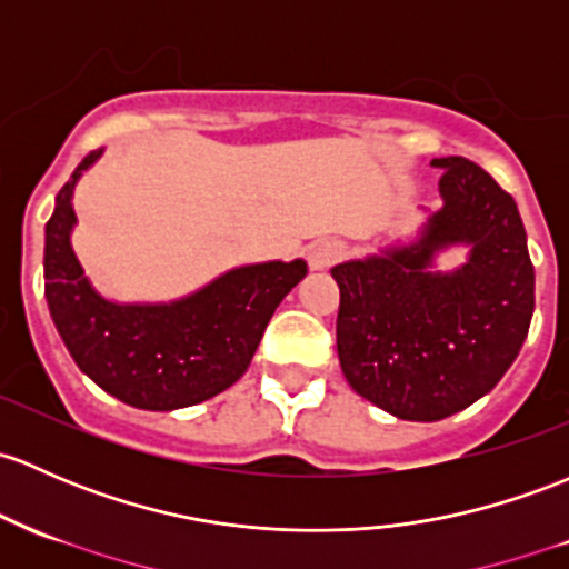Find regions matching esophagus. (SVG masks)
<instances>
[{
  "mask_svg": "<svg viewBox=\"0 0 569 569\" xmlns=\"http://www.w3.org/2000/svg\"><path fill=\"white\" fill-rule=\"evenodd\" d=\"M343 253H346L343 244L335 242V239H325V242H316L313 248H310L308 261L313 269H327V267H332L335 261L343 259Z\"/></svg>",
  "mask_w": 569,
  "mask_h": 569,
  "instance_id": "obj_1",
  "label": "esophagus"
}]
</instances>
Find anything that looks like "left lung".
<instances>
[{
    "label": "left lung",
    "mask_w": 569,
    "mask_h": 569,
    "mask_svg": "<svg viewBox=\"0 0 569 569\" xmlns=\"http://www.w3.org/2000/svg\"><path fill=\"white\" fill-rule=\"evenodd\" d=\"M441 209L420 237L332 267L338 360L351 390L400 420L436 422L499 385L535 313V267L516 201L466 158H436ZM470 259L432 269L441 249Z\"/></svg>",
    "instance_id": "1"
}]
</instances>
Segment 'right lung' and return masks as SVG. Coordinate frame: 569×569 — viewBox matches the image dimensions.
<instances>
[{"label":"right lung","instance_id":"add662e5","mask_svg":"<svg viewBox=\"0 0 569 569\" xmlns=\"http://www.w3.org/2000/svg\"><path fill=\"white\" fill-rule=\"evenodd\" d=\"M103 154L81 160L46 223V300L70 357L100 390L147 411H174L229 390L248 370L280 300L308 274L302 259L229 269L174 302L106 300L76 259L73 190Z\"/></svg>","mask_w":569,"mask_h":569}]
</instances>
